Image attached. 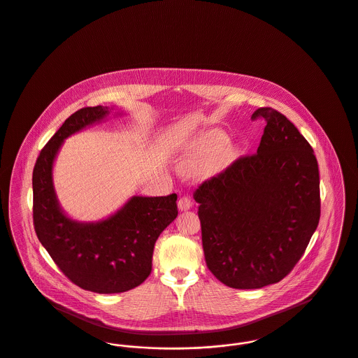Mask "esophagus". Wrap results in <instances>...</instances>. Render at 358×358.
<instances>
[{"label": "esophagus", "instance_id": "obj_1", "mask_svg": "<svg viewBox=\"0 0 358 358\" xmlns=\"http://www.w3.org/2000/svg\"><path fill=\"white\" fill-rule=\"evenodd\" d=\"M178 208L180 212H187L192 208V202H191L189 196H182L179 201H178Z\"/></svg>", "mask_w": 358, "mask_h": 358}]
</instances>
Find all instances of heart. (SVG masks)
<instances>
[{
    "instance_id": "b5f03b06",
    "label": "heart",
    "mask_w": 358,
    "mask_h": 358,
    "mask_svg": "<svg viewBox=\"0 0 358 358\" xmlns=\"http://www.w3.org/2000/svg\"><path fill=\"white\" fill-rule=\"evenodd\" d=\"M238 156L235 143L227 141L220 130H212L190 143L180 155L179 166L183 169L205 167L221 169L229 166Z\"/></svg>"
}]
</instances>
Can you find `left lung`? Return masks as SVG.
Masks as SVG:
<instances>
[{
    "label": "left lung",
    "mask_w": 358,
    "mask_h": 358,
    "mask_svg": "<svg viewBox=\"0 0 358 358\" xmlns=\"http://www.w3.org/2000/svg\"><path fill=\"white\" fill-rule=\"evenodd\" d=\"M257 155L236 160L194 192L208 268L224 285L280 282L304 254L320 218L319 168L308 141L263 107Z\"/></svg>",
    "instance_id": "8db88e82"
}]
</instances>
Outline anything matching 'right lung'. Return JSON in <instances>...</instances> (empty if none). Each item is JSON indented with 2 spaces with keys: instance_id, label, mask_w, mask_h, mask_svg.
Masks as SVG:
<instances>
[{
  "instance_id": "right-lung-1",
  "label": "right lung",
  "mask_w": 358,
  "mask_h": 358,
  "mask_svg": "<svg viewBox=\"0 0 358 358\" xmlns=\"http://www.w3.org/2000/svg\"><path fill=\"white\" fill-rule=\"evenodd\" d=\"M110 115L117 107H85L74 113L42 149L32 173L34 225L52 261L76 285L100 294L141 285L152 271L155 243L176 218V194L129 198L113 215L78 221L58 201L52 171L64 141Z\"/></svg>"
}]
</instances>
